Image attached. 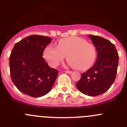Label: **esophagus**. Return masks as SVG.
Here are the masks:
<instances>
[{
	"mask_svg": "<svg viewBox=\"0 0 127 127\" xmlns=\"http://www.w3.org/2000/svg\"><path fill=\"white\" fill-rule=\"evenodd\" d=\"M64 72H65L67 74H71L72 71H70V70H65V71H64Z\"/></svg>",
	"mask_w": 127,
	"mask_h": 127,
	"instance_id": "34e87169",
	"label": "esophagus"
}]
</instances>
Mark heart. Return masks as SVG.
I'll return each instance as SVG.
<instances>
[{
  "mask_svg": "<svg viewBox=\"0 0 127 127\" xmlns=\"http://www.w3.org/2000/svg\"><path fill=\"white\" fill-rule=\"evenodd\" d=\"M44 57L52 67H56L64 60L78 70H86L93 65L97 58L95 46L78 37L60 39L57 48L48 46L44 50Z\"/></svg>",
  "mask_w": 127,
  "mask_h": 127,
  "instance_id": "heart-1",
  "label": "heart"
}]
</instances>
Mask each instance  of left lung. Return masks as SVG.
<instances>
[{
    "instance_id": "left-lung-1",
    "label": "left lung",
    "mask_w": 127,
    "mask_h": 127,
    "mask_svg": "<svg viewBox=\"0 0 127 127\" xmlns=\"http://www.w3.org/2000/svg\"><path fill=\"white\" fill-rule=\"evenodd\" d=\"M96 48L97 58L95 64L82 74L76 83L77 89L88 96H97L108 90L116 76L119 56L115 46L102 37L89 35Z\"/></svg>"
}]
</instances>
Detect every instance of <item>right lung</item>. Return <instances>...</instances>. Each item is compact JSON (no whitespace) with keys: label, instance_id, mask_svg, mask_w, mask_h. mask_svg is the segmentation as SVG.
<instances>
[{"label":"right lung","instance_id":"obj_1","mask_svg":"<svg viewBox=\"0 0 127 127\" xmlns=\"http://www.w3.org/2000/svg\"><path fill=\"white\" fill-rule=\"evenodd\" d=\"M51 40L49 37L32 35L16 43L10 55L12 81L20 92L30 97L48 94L58 76V70L49 67L42 57Z\"/></svg>","mask_w":127,"mask_h":127}]
</instances>
